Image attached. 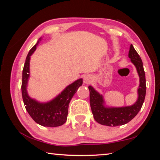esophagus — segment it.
<instances>
[{
	"instance_id": "obj_1",
	"label": "esophagus",
	"mask_w": 160,
	"mask_h": 160,
	"mask_svg": "<svg viewBox=\"0 0 160 160\" xmlns=\"http://www.w3.org/2000/svg\"><path fill=\"white\" fill-rule=\"evenodd\" d=\"M92 77L90 75H85V76L83 78V82L86 85H88V84H90L92 82Z\"/></svg>"
}]
</instances>
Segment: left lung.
Here are the masks:
<instances>
[{"mask_svg": "<svg viewBox=\"0 0 160 160\" xmlns=\"http://www.w3.org/2000/svg\"><path fill=\"white\" fill-rule=\"evenodd\" d=\"M128 57L136 68L140 78L138 99L133 104L121 107L107 106L102 94H99L91 85L88 87L92 112L94 120L102 125L118 126L128 123L138 114L144 102L146 94L145 74L141 58L132 44L130 46Z\"/></svg>", "mask_w": 160, "mask_h": 160, "instance_id": "left-lung-1", "label": "left lung"}]
</instances>
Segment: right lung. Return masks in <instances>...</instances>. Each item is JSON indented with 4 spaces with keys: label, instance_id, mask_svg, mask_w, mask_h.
I'll return each instance as SVG.
<instances>
[{
    "label": "right lung",
    "instance_id": "add662e5",
    "mask_svg": "<svg viewBox=\"0 0 160 160\" xmlns=\"http://www.w3.org/2000/svg\"><path fill=\"white\" fill-rule=\"evenodd\" d=\"M41 39L42 38H40L27 56L22 70V95L25 109L35 122L45 127H57L66 123L69 103L79 87L82 85V79L80 78L68 85L60 94L47 102H40L29 97L27 89L30 76L29 62L31 56L37 49V45Z\"/></svg>",
    "mask_w": 160,
    "mask_h": 160
}]
</instances>
